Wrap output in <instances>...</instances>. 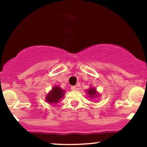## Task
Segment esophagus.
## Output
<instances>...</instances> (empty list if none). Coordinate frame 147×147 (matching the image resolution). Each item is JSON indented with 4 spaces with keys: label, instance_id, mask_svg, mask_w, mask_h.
I'll use <instances>...</instances> for the list:
<instances>
[{
    "label": "esophagus",
    "instance_id": "1",
    "mask_svg": "<svg viewBox=\"0 0 147 147\" xmlns=\"http://www.w3.org/2000/svg\"><path fill=\"white\" fill-rule=\"evenodd\" d=\"M77 86H73L71 87V90H77Z\"/></svg>",
    "mask_w": 147,
    "mask_h": 147
}]
</instances>
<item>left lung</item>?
I'll list each match as a JSON object with an SVG mask.
<instances>
[{
    "mask_svg": "<svg viewBox=\"0 0 147 147\" xmlns=\"http://www.w3.org/2000/svg\"><path fill=\"white\" fill-rule=\"evenodd\" d=\"M88 94L90 95V97H93L97 96V91L95 88H90L88 90Z\"/></svg>",
    "mask_w": 147,
    "mask_h": 147,
    "instance_id": "8db88e82",
    "label": "left lung"
}]
</instances>
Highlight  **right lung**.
I'll use <instances>...</instances> for the list:
<instances>
[{
    "instance_id": "right-lung-1",
    "label": "right lung",
    "mask_w": 147,
    "mask_h": 147,
    "mask_svg": "<svg viewBox=\"0 0 147 147\" xmlns=\"http://www.w3.org/2000/svg\"><path fill=\"white\" fill-rule=\"evenodd\" d=\"M63 95L64 90L61 89L59 87L55 86L47 95L46 101L49 103H57L61 98L63 97Z\"/></svg>"
}]
</instances>
